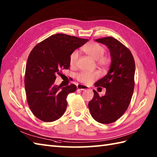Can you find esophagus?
Wrapping results in <instances>:
<instances>
[{
  "instance_id": "esophagus-1",
  "label": "esophagus",
  "mask_w": 157,
  "mask_h": 157,
  "mask_svg": "<svg viewBox=\"0 0 157 157\" xmlns=\"http://www.w3.org/2000/svg\"><path fill=\"white\" fill-rule=\"evenodd\" d=\"M77 88L80 90H88V87L82 84H78L77 85Z\"/></svg>"
}]
</instances>
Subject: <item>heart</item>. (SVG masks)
I'll list each match as a JSON object with an SVG mask.
<instances>
[{
  "label": "heart",
  "instance_id": "1",
  "mask_svg": "<svg viewBox=\"0 0 157 157\" xmlns=\"http://www.w3.org/2000/svg\"><path fill=\"white\" fill-rule=\"evenodd\" d=\"M82 51L92 59L95 60L96 65L102 69H106L111 63V59L109 55H105L104 46L96 42H89L84 46ZM78 52L73 51L69 55V63L71 67H75L78 60ZM100 77L98 71L92 72H80L76 75V79L82 84H90Z\"/></svg>",
  "mask_w": 157,
  "mask_h": 157
}]
</instances>
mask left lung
<instances>
[{
    "label": "left lung",
    "mask_w": 157,
    "mask_h": 157,
    "mask_svg": "<svg viewBox=\"0 0 157 157\" xmlns=\"http://www.w3.org/2000/svg\"><path fill=\"white\" fill-rule=\"evenodd\" d=\"M110 50L111 64L104 78L95 83L96 87L106 88L105 96L96 90L88 103L91 115L103 124L116 121L128 109L134 89L135 61L129 49L113 37L96 39Z\"/></svg>",
    "instance_id": "left-lung-1"
}]
</instances>
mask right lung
Returning <instances> with one entry per match:
<instances>
[{
	"instance_id": "1",
	"label": "right lung",
	"mask_w": 157,
	"mask_h": 157,
	"mask_svg": "<svg viewBox=\"0 0 157 157\" xmlns=\"http://www.w3.org/2000/svg\"><path fill=\"white\" fill-rule=\"evenodd\" d=\"M88 41L56 34L36 44L29 53L25 73L26 98L32 113L40 120L52 122L64 114L67 97L77 86L55 85L56 75L61 74L62 69H69L70 54Z\"/></svg>"
}]
</instances>
